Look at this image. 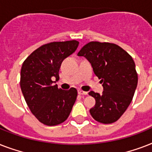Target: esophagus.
<instances>
[{
    "label": "esophagus",
    "instance_id": "obj_1",
    "mask_svg": "<svg viewBox=\"0 0 152 152\" xmlns=\"http://www.w3.org/2000/svg\"><path fill=\"white\" fill-rule=\"evenodd\" d=\"M78 94L79 95H88V92H85V91H81V90H78Z\"/></svg>",
    "mask_w": 152,
    "mask_h": 152
}]
</instances>
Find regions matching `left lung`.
I'll return each instance as SVG.
<instances>
[{
    "label": "left lung",
    "instance_id": "1",
    "mask_svg": "<svg viewBox=\"0 0 152 152\" xmlns=\"http://www.w3.org/2000/svg\"><path fill=\"white\" fill-rule=\"evenodd\" d=\"M77 55L89 61L103 87L101 95L89 92L95 99L91 115L102 124L115 122L127 110L137 88L138 75L132 57L116 44L99 42H88Z\"/></svg>",
    "mask_w": 152,
    "mask_h": 152
}]
</instances>
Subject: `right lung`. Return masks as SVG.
<instances>
[{"instance_id":"1","label":"right lung","mask_w":152,"mask_h":152,"mask_svg":"<svg viewBox=\"0 0 152 152\" xmlns=\"http://www.w3.org/2000/svg\"><path fill=\"white\" fill-rule=\"evenodd\" d=\"M78 46L76 40L50 42L32 52L23 63L21 91L30 110L44 125H60L71 113L77 91L74 88L62 90L53 84V80H59L63 60L73 53Z\"/></svg>"}]
</instances>
